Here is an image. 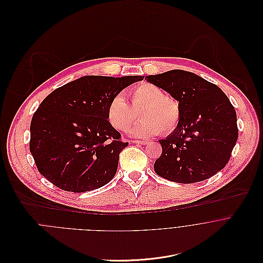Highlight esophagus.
Wrapping results in <instances>:
<instances>
[{"label":"esophagus","mask_w":263,"mask_h":263,"mask_svg":"<svg viewBox=\"0 0 263 263\" xmlns=\"http://www.w3.org/2000/svg\"><path fill=\"white\" fill-rule=\"evenodd\" d=\"M133 142L136 144H141V145H146L148 143V141H146V140H134Z\"/></svg>","instance_id":"obj_1"}]
</instances>
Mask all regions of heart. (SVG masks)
Here are the masks:
<instances>
[{
	"instance_id": "heart-1",
	"label": "heart",
	"mask_w": 263,
	"mask_h": 263,
	"mask_svg": "<svg viewBox=\"0 0 263 263\" xmlns=\"http://www.w3.org/2000/svg\"><path fill=\"white\" fill-rule=\"evenodd\" d=\"M130 104L122 94H116L107 108V118L111 125L125 132L137 119L139 111L142 119L132 129L135 137H151L159 133L168 135L180 123L182 110L179 101L151 83H142L130 92Z\"/></svg>"
}]
</instances>
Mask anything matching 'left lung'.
<instances>
[{
	"instance_id": "8db88e82",
	"label": "left lung",
	"mask_w": 263,
	"mask_h": 263,
	"mask_svg": "<svg viewBox=\"0 0 263 263\" xmlns=\"http://www.w3.org/2000/svg\"><path fill=\"white\" fill-rule=\"evenodd\" d=\"M147 81L176 98L182 110L178 126L165 140L155 173L170 181L194 183L212 177L230 160L238 137L236 112L215 84L184 70L148 76Z\"/></svg>"
}]
</instances>
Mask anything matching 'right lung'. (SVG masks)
I'll return each instance as SVG.
<instances>
[{"label": "right lung", "instance_id": "right-lung-1", "mask_svg": "<svg viewBox=\"0 0 263 263\" xmlns=\"http://www.w3.org/2000/svg\"><path fill=\"white\" fill-rule=\"evenodd\" d=\"M144 77L86 76L57 88L33 115L30 151L36 167L61 190L83 193L115 176L128 143L109 122L113 96Z\"/></svg>", "mask_w": 263, "mask_h": 263}]
</instances>
